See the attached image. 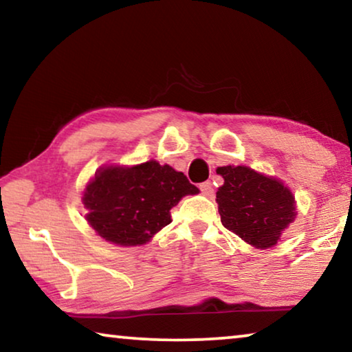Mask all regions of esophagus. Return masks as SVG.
Listing matches in <instances>:
<instances>
[{"label": "esophagus", "mask_w": 352, "mask_h": 352, "mask_svg": "<svg viewBox=\"0 0 352 352\" xmlns=\"http://www.w3.org/2000/svg\"><path fill=\"white\" fill-rule=\"evenodd\" d=\"M199 188H200V191H202L204 196H206V197H211L214 194V188H213V185H211L210 182L202 183V185H200Z\"/></svg>", "instance_id": "34e87169"}]
</instances>
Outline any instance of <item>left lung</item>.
<instances>
[{
    "label": "left lung",
    "mask_w": 352,
    "mask_h": 352,
    "mask_svg": "<svg viewBox=\"0 0 352 352\" xmlns=\"http://www.w3.org/2000/svg\"><path fill=\"white\" fill-rule=\"evenodd\" d=\"M216 172L224 178L216 192L222 226L256 249L276 246L298 214L289 188L248 166H222Z\"/></svg>",
    "instance_id": "left-lung-1"
}]
</instances>
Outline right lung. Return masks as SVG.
Instances as JSON below:
<instances>
[{
  "mask_svg": "<svg viewBox=\"0 0 352 352\" xmlns=\"http://www.w3.org/2000/svg\"><path fill=\"white\" fill-rule=\"evenodd\" d=\"M199 194L183 172L150 160L136 166H103L82 192L86 221L98 236L117 246L148 243L170 224V208Z\"/></svg>",
  "mask_w": 352,
  "mask_h": 352,
  "instance_id": "add662e5",
  "label": "right lung"
}]
</instances>
